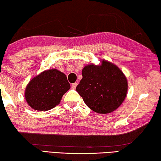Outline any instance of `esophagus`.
<instances>
[{
    "label": "esophagus",
    "instance_id": "1",
    "mask_svg": "<svg viewBox=\"0 0 161 161\" xmlns=\"http://www.w3.org/2000/svg\"><path fill=\"white\" fill-rule=\"evenodd\" d=\"M77 85H78V84L76 83H73L72 85H71V88H72V89H75V88H76V86H77Z\"/></svg>",
    "mask_w": 161,
    "mask_h": 161
}]
</instances>
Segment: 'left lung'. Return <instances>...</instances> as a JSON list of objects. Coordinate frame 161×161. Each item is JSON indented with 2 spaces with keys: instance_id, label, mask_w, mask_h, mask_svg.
I'll use <instances>...</instances> for the list:
<instances>
[{
  "instance_id": "8db88e82",
  "label": "left lung",
  "mask_w": 161,
  "mask_h": 161,
  "mask_svg": "<svg viewBox=\"0 0 161 161\" xmlns=\"http://www.w3.org/2000/svg\"><path fill=\"white\" fill-rule=\"evenodd\" d=\"M76 87L87 106L98 113L114 111L124 101L128 91L125 76L116 65L103 60L101 65H86Z\"/></svg>"
}]
</instances>
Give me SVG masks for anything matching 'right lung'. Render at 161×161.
<instances>
[{
  "label": "right lung",
  "mask_w": 161,
  "mask_h": 161,
  "mask_svg": "<svg viewBox=\"0 0 161 161\" xmlns=\"http://www.w3.org/2000/svg\"><path fill=\"white\" fill-rule=\"evenodd\" d=\"M70 88L64 73L56 69L45 70L29 82L25 98L34 110H48L59 104Z\"/></svg>",
  "instance_id": "obj_1"
}]
</instances>
